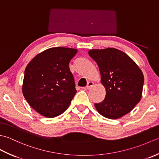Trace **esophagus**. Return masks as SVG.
I'll use <instances>...</instances> for the list:
<instances>
[{
    "label": "esophagus",
    "instance_id": "obj_1",
    "mask_svg": "<svg viewBox=\"0 0 159 159\" xmlns=\"http://www.w3.org/2000/svg\"><path fill=\"white\" fill-rule=\"evenodd\" d=\"M93 85V83L92 82V81H89V82L87 83V85L86 86V88L87 89H89L90 87H92Z\"/></svg>",
    "mask_w": 159,
    "mask_h": 159
}]
</instances>
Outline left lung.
I'll list each match as a JSON object with an SVG mask.
<instances>
[{
  "label": "left lung",
  "instance_id": "8db88e82",
  "mask_svg": "<svg viewBox=\"0 0 159 159\" xmlns=\"http://www.w3.org/2000/svg\"><path fill=\"white\" fill-rule=\"evenodd\" d=\"M88 53L99 67L106 90L104 100L94 104L98 112L111 120L125 116L142 96V71L129 56L116 48L92 49Z\"/></svg>",
  "mask_w": 159,
  "mask_h": 159
}]
</instances>
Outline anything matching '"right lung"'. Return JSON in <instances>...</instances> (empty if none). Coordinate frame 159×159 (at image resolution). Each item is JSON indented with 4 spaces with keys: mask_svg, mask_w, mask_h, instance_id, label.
Returning a JSON list of instances; mask_svg holds the SVG:
<instances>
[{
    "mask_svg": "<svg viewBox=\"0 0 159 159\" xmlns=\"http://www.w3.org/2000/svg\"><path fill=\"white\" fill-rule=\"evenodd\" d=\"M75 48L55 47L36 55L25 71L22 93L33 109L46 117L62 114L76 90L69 63Z\"/></svg>",
    "mask_w": 159,
    "mask_h": 159,
    "instance_id": "obj_1",
    "label": "right lung"
}]
</instances>
